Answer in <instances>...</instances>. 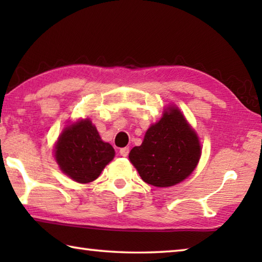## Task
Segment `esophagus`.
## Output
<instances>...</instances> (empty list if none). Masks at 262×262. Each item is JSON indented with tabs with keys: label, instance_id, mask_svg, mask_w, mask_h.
Returning <instances> with one entry per match:
<instances>
[{
	"label": "esophagus",
	"instance_id": "34e87169",
	"mask_svg": "<svg viewBox=\"0 0 262 262\" xmlns=\"http://www.w3.org/2000/svg\"><path fill=\"white\" fill-rule=\"evenodd\" d=\"M128 154H129V148H121L120 149V155L122 157H127Z\"/></svg>",
	"mask_w": 262,
	"mask_h": 262
}]
</instances>
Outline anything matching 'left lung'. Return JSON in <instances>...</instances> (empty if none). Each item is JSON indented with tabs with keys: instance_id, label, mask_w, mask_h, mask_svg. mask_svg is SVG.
I'll use <instances>...</instances> for the list:
<instances>
[{
	"instance_id": "obj_1",
	"label": "left lung",
	"mask_w": 262,
	"mask_h": 262,
	"mask_svg": "<svg viewBox=\"0 0 262 262\" xmlns=\"http://www.w3.org/2000/svg\"><path fill=\"white\" fill-rule=\"evenodd\" d=\"M201 156L196 133L178 107L170 106L161 120L150 126L129 161L145 183L156 187L177 185L192 173Z\"/></svg>"
}]
</instances>
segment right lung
<instances>
[{"label":"right lung","instance_id":"1","mask_svg":"<svg viewBox=\"0 0 262 262\" xmlns=\"http://www.w3.org/2000/svg\"><path fill=\"white\" fill-rule=\"evenodd\" d=\"M55 159L61 171L79 184L98 178L114 157V149L100 139L89 119L67 126L55 144Z\"/></svg>","mask_w":262,"mask_h":262}]
</instances>
